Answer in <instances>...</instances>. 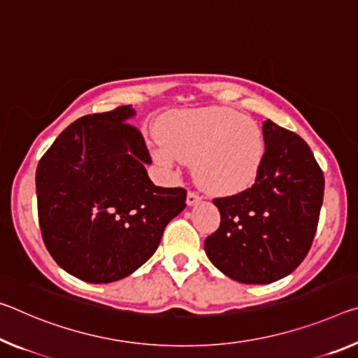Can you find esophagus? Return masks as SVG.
<instances>
[{"mask_svg": "<svg viewBox=\"0 0 358 358\" xmlns=\"http://www.w3.org/2000/svg\"><path fill=\"white\" fill-rule=\"evenodd\" d=\"M201 201H202V197L199 194H196V192H192V191H189L188 196H186V203H188L189 207L196 206V203L201 202Z\"/></svg>", "mask_w": 358, "mask_h": 358, "instance_id": "34e87169", "label": "esophagus"}]
</instances>
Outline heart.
<instances>
[{"label": "heart", "mask_w": 358, "mask_h": 358, "mask_svg": "<svg viewBox=\"0 0 358 358\" xmlns=\"http://www.w3.org/2000/svg\"><path fill=\"white\" fill-rule=\"evenodd\" d=\"M156 155L166 164L194 159V178L213 194H234L253 185L264 157L257 122L228 108L172 111L161 122Z\"/></svg>", "instance_id": "obj_1"}]
</instances>
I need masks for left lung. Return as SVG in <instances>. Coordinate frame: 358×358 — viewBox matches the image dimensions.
I'll list each match as a JSON object with an SVG mask.
<instances>
[{
    "instance_id": "left-lung-1",
    "label": "left lung",
    "mask_w": 358,
    "mask_h": 358,
    "mask_svg": "<svg viewBox=\"0 0 358 358\" xmlns=\"http://www.w3.org/2000/svg\"><path fill=\"white\" fill-rule=\"evenodd\" d=\"M264 157L252 188L213 199L220 228L203 247L229 279L271 283L298 268L314 241L325 178L306 141L268 119Z\"/></svg>"
}]
</instances>
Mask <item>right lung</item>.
<instances>
[{
  "label": "right lung",
  "mask_w": 358,
  "mask_h": 358,
  "mask_svg": "<svg viewBox=\"0 0 358 358\" xmlns=\"http://www.w3.org/2000/svg\"><path fill=\"white\" fill-rule=\"evenodd\" d=\"M134 116L127 105L79 117L36 169L44 245L62 269L89 283L137 271L186 207L183 188H161L150 180L151 156L129 122Z\"/></svg>",
  "instance_id": "obj_1"
}]
</instances>
